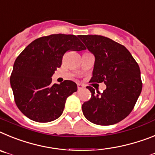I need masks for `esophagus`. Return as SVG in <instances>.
Listing matches in <instances>:
<instances>
[{"label":"esophagus","instance_id":"34e87169","mask_svg":"<svg viewBox=\"0 0 155 155\" xmlns=\"http://www.w3.org/2000/svg\"><path fill=\"white\" fill-rule=\"evenodd\" d=\"M83 86L82 85V84H79V83H78L77 84V88H78V91H79V90H82V89L83 88Z\"/></svg>","mask_w":155,"mask_h":155}]
</instances>
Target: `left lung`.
Returning <instances> with one entry per match:
<instances>
[{"mask_svg": "<svg viewBox=\"0 0 155 155\" xmlns=\"http://www.w3.org/2000/svg\"><path fill=\"white\" fill-rule=\"evenodd\" d=\"M95 56L90 83H104L107 88L95 94L82 105L84 116L101 126L115 124L130 115L142 91L140 70L130 52L122 44L103 36L79 35Z\"/></svg>", "mask_w": 155, "mask_h": 155, "instance_id": "1", "label": "left lung"}]
</instances>
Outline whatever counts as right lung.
<instances>
[{
  "label": "right lung",
  "instance_id": "obj_1",
  "mask_svg": "<svg viewBox=\"0 0 155 155\" xmlns=\"http://www.w3.org/2000/svg\"><path fill=\"white\" fill-rule=\"evenodd\" d=\"M86 47L75 35L51 34L33 40L15 61L10 83L15 102L29 119L48 122L61 116L67 97L77 91L71 80L52 84L54 71L70 51Z\"/></svg>",
  "mask_w": 155,
  "mask_h": 155
}]
</instances>
